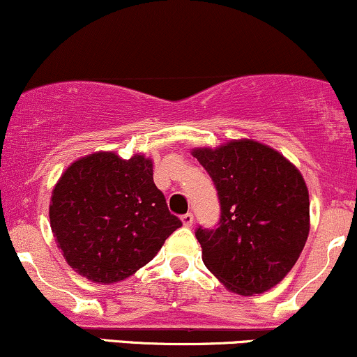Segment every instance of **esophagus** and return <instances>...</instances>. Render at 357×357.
<instances>
[{
	"label": "esophagus",
	"mask_w": 357,
	"mask_h": 357,
	"mask_svg": "<svg viewBox=\"0 0 357 357\" xmlns=\"http://www.w3.org/2000/svg\"><path fill=\"white\" fill-rule=\"evenodd\" d=\"M181 221H183V225L184 226H192V221H195V218H192V214L191 213H186V214H183L181 216Z\"/></svg>",
	"instance_id": "1"
}]
</instances>
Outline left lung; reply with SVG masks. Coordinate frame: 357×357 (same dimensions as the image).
Instances as JSON below:
<instances>
[{
    "instance_id": "obj_1",
    "label": "left lung",
    "mask_w": 357,
    "mask_h": 357,
    "mask_svg": "<svg viewBox=\"0 0 357 357\" xmlns=\"http://www.w3.org/2000/svg\"><path fill=\"white\" fill-rule=\"evenodd\" d=\"M192 156L211 176L221 206L216 227H196L206 268L233 293L271 289L296 264L309 234L301 173L251 139L195 149Z\"/></svg>"
}]
</instances>
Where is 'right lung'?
Masks as SVG:
<instances>
[{
  "label": "right lung",
  "instance_id": "obj_1",
  "mask_svg": "<svg viewBox=\"0 0 357 357\" xmlns=\"http://www.w3.org/2000/svg\"><path fill=\"white\" fill-rule=\"evenodd\" d=\"M50 221L66 263L101 284L135 274L183 226L153 181L151 160L114 153L89 154L64 171Z\"/></svg>",
  "mask_w": 357,
  "mask_h": 357
}]
</instances>
